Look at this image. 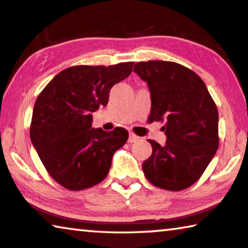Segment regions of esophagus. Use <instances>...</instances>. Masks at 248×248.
Wrapping results in <instances>:
<instances>
[{
	"label": "esophagus",
	"instance_id": "1",
	"mask_svg": "<svg viewBox=\"0 0 248 248\" xmlns=\"http://www.w3.org/2000/svg\"><path fill=\"white\" fill-rule=\"evenodd\" d=\"M137 140H139V137L137 135H135L134 132H130L129 134V138H128V142H130V144H132V142H136Z\"/></svg>",
	"mask_w": 248,
	"mask_h": 248
}]
</instances>
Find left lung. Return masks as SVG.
I'll use <instances>...</instances> for the list:
<instances>
[{"label": "left lung", "instance_id": "8db88e82", "mask_svg": "<svg viewBox=\"0 0 248 248\" xmlns=\"http://www.w3.org/2000/svg\"><path fill=\"white\" fill-rule=\"evenodd\" d=\"M134 72L151 91L149 121H165L167 137L164 146L148 139L153 153L142 163L146 179L164 190L187 189L219 147L217 106L200 76L177 62H139Z\"/></svg>", "mask_w": 248, "mask_h": 248}]
</instances>
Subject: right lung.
I'll list each match as a JSON object with an SVG mask.
<instances>
[{"label":"right lung","mask_w":248,"mask_h":248,"mask_svg":"<svg viewBox=\"0 0 248 248\" xmlns=\"http://www.w3.org/2000/svg\"><path fill=\"white\" fill-rule=\"evenodd\" d=\"M134 62L72 66L58 73L38 95L30 124L31 142L53 179L71 191L106 179L128 131L92 128V113L109 101L110 90L128 78Z\"/></svg>","instance_id":"1"}]
</instances>
